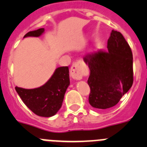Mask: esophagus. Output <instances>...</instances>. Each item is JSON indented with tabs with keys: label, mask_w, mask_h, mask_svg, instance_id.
Wrapping results in <instances>:
<instances>
[{
	"label": "esophagus",
	"mask_w": 147,
	"mask_h": 147,
	"mask_svg": "<svg viewBox=\"0 0 147 147\" xmlns=\"http://www.w3.org/2000/svg\"><path fill=\"white\" fill-rule=\"evenodd\" d=\"M86 70L82 61H76L72 64L70 69V75L72 78L75 80H81Z\"/></svg>",
	"instance_id": "1"
}]
</instances>
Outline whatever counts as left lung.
Listing matches in <instances>:
<instances>
[{"label": "left lung", "instance_id": "left-lung-1", "mask_svg": "<svg viewBox=\"0 0 147 147\" xmlns=\"http://www.w3.org/2000/svg\"><path fill=\"white\" fill-rule=\"evenodd\" d=\"M107 48L83 56L90 69L88 102L99 109L116 105L133 83V53L122 34L112 30Z\"/></svg>", "mask_w": 147, "mask_h": 147}]
</instances>
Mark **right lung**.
Wrapping results in <instances>:
<instances>
[{
  "label": "right lung",
  "mask_w": 147,
  "mask_h": 147,
  "mask_svg": "<svg viewBox=\"0 0 147 147\" xmlns=\"http://www.w3.org/2000/svg\"><path fill=\"white\" fill-rule=\"evenodd\" d=\"M45 31L39 28L30 31L24 36L39 37ZM68 67H58L48 81L39 88L26 89L16 86L15 89L26 106L35 114L51 117L59 111L62 105L64 94L69 85Z\"/></svg>",
  "instance_id": "obj_1"
}]
</instances>
